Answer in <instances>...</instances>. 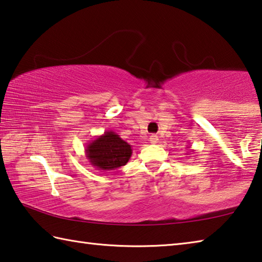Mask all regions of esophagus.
<instances>
[{
  "mask_svg": "<svg viewBox=\"0 0 262 262\" xmlns=\"http://www.w3.org/2000/svg\"><path fill=\"white\" fill-rule=\"evenodd\" d=\"M149 141H150V143H152V144L158 143V136H157V135H151Z\"/></svg>",
  "mask_w": 262,
  "mask_h": 262,
  "instance_id": "obj_1",
  "label": "esophagus"
}]
</instances>
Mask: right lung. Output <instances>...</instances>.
I'll use <instances>...</instances> for the list:
<instances>
[{
  "mask_svg": "<svg viewBox=\"0 0 262 262\" xmlns=\"http://www.w3.org/2000/svg\"><path fill=\"white\" fill-rule=\"evenodd\" d=\"M84 151L90 165L103 172L125 166L133 154L132 145L112 130L89 142Z\"/></svg>",
  "mask_w": 262,
  "mask_h": 262,
  "instance_id": "add662e5",
  "label": "right lung"
}]
</instances>
